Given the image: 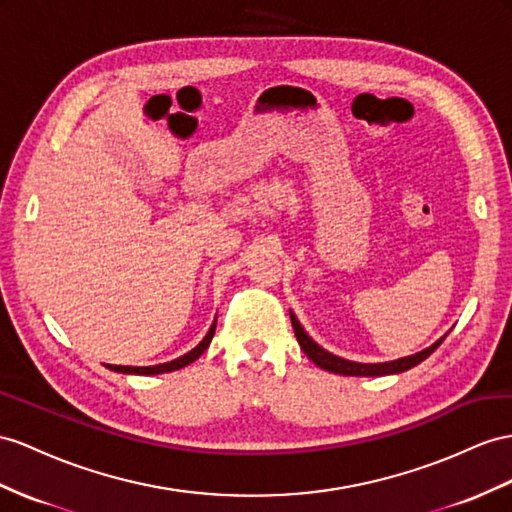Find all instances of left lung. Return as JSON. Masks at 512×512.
I'll list each match as a JSON object with an SVG mask.
<instances>
[{"label": "left lung", "instance_id": "left-lung-1", "mask_svg": "<svg viewBox=\"0 0 512 512\" xmlns=\"http://www.w3.org/2000/svg\"><path fill=\"white\" fill-rule=\"evenodd\" d=\"M292 318V326H294V333L300 348L305 350V355L318 365V368L326 370V372H333V374H344V376H383V374H398V372H406L415 368L417 363H422L424 359H428L432 352H435L441 342L445 339V335L441 339H437L435 344L430 348L422 350V352H415L411 357H402L396 361H389V363H355V361H346L342 357H335L331 352H326L324 348H320L313 339L305 333L303 326L296 320L294 313H290Z\"/></svg>", "mask_w": 512, "mask_h": 512}]
</instances>
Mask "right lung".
<instances>
[{"label":"right lung","mask_w":512,"mask_h":512,"mask_svg":"<svg viewBox=\"0 0 512 512\" xmlns=\"http://www.w3.org/2000/svg\"><path fill=\"white\" fill-rule=\"evenodd\" d=\"M214 331H216V320H214V324H212V329H209L207 335L203 337V342H201L199 346H196V348H192L190 352H186V355H183V357L175 359V361L160 363V365H149V368H129V365H108V368L114 370V372H123V374H164V372L181 370V368H186V365H190L192 361H196V359H199V357L203 355V352H205L207 346H209V342H212Z\"/></svg>","instance_id":"add662e5"}]
</instances>
